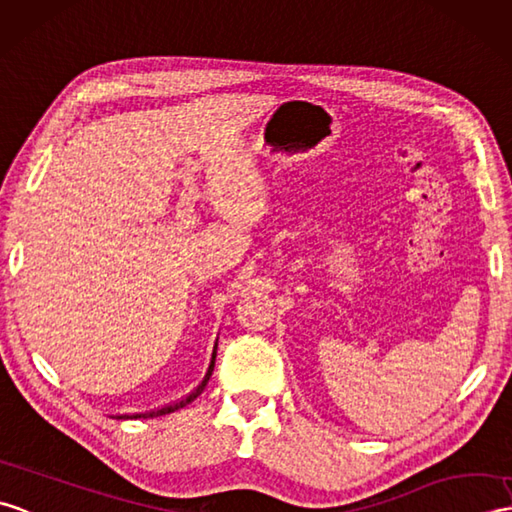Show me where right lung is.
Wrapping results in <instances>:
<instances>
[{
	"mask_svg": "<svg viewBox=\"0 0 512 512\" xmlns=\"http://www.w3.org/2000/svg\"><path fill=\"white\" fill-rule=\"evenodd\" d=\"M216 353H218V338H216V344H213V353H211V362H209V368H207V373H205V377H202V382L189 392V395H185V397H181L178 401H172V403H168V406H163V408H157V410H150V412H137V414H115L113 419H152V417H163V414H170V412H176V410H181V408H185L187 403H192L202 390H205V386H207V382H209V377H211V373H213V366H216Z\"/></svg>",
	"mask_w": 512,
	"mask_h": 512,
	"instance_id": "right-lung-1",
	"label": "right lung"
}]
</instances>
